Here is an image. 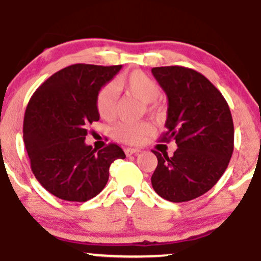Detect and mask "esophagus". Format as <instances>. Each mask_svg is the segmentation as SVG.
Returning <instances> with one entry per match:
<instances>
[{
	"label": "esophagus",
	"mask_w": 261,
	"mask_h": 261,
	"mask_svg": "<svg viewBox=\"0 0 261 261\" xmlns=\"http://www.w3.org/2000/svg\"><path fill=\"white\" fill-rule=\"evenodd\" d=\"M140 152L139 148H126L125 149V153L126 155H133V154H137Z\"/></svg>",
	"instance_id": "esophagus-1"
}]
</instances>
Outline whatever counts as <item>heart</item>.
Returning a JSON list of instances; mask_svg holds the SVG:
<instances>
[{
    "label": "heart",
    "instance_id": "b5f03b06",
    "mask_svg": "<svg viewBox=\"0 0 261 261\" xmlns=\"http://www.w3.org/2000/svg\"><path fill=\"white\" fill-rule=\"evenodd\" d=\"M113 86L107 85L101 87L95 98V108L100 118L112 119L115 114L116 109V92L125 91L134 95L135 98L145 104H152L160 98L161 88L158 83L146 73L141 71H134L128 76L120 77L115 81ZM152 110L157 109L155 107L151 108ZM151 126L147 122H137V124H130V122H121L114 127V135L119 141L127 143V145H136L141 142V140L149 134Z\"/></svg>",
    "mask_w": 261,
    "mask_h": 261
}]
</instances>
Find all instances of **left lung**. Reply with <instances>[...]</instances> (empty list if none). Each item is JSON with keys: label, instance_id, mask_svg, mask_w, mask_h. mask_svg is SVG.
Returning <instances> with one entry per match:
<instances>
[{"label": "left lung", "instance_id": "obj_1", "mask_svg": "<svg viewBox=\"0 0 261 261\" xmlns=\"http://www.w3.org/2000/svg\"><path fill=\"white\" fill-rule=\"evenodd\" d=\"M168 97L167 131L162 142L174 141V154L153 151L158 160L151 181L154 191L172 202L203 195L228 167L234 127L228 104L201 73L182 66L152 68Z\"/></svg>", "mask_w": 261, "mask_h": 261}]
</instances>
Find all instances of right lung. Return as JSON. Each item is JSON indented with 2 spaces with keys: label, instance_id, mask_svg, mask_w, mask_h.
Instances as JSON below:
<instances>
[{
  "label": "right lung",
  "instance_id": "right-lung-1",
  "mask_svg": "<svg viewBox=\"0 0 261 261\" xmlns=\"http://www.w3.org/2000/svg\"><path fill=\"white\" fill-rule=\"evenodd\" d=\"M121 65L76 64L49 77L32 95L23 122V140L37 180L59 199L85 202L109 179L110 164L124 160L115 143L97 151L85 140L88 125L99 120L98 92Z\"/></svg>",
  "mask_w": 261,
  "mask_h": 261
}]
</instances>
